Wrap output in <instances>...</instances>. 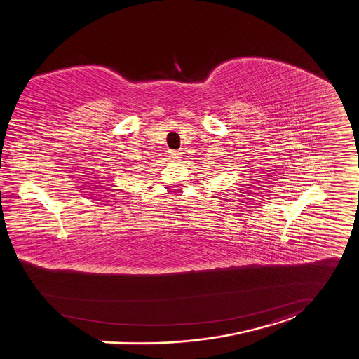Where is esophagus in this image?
<instances>
[{
	"instance_id": "1",
	"label": "esophagus",
	"mask_w": 359,
	"mask_h": 359,
	"mask_svg": "<svg viewBox=\"0 0 359 359\" xmlns=\"http://www.w3.org/2000/svg\"><path fill=\"white\" fill-rule=\"evenodd\" d=\"M180 158H181V154H180V152L170 151V152L167 154V159H168L170 162H178V161H180Z\"/></svg>"
}]
</instances>
